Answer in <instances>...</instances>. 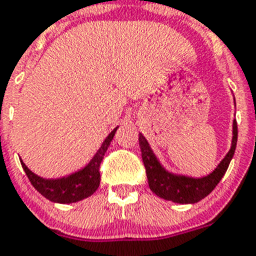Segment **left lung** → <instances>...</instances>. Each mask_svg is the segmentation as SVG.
<instances>
[{
	"instance_id": "1",
	"label": "left lung",
	"mask_w": 256,
	"mask_h": 256,
	"mask_svg": "<svg viewBox=\"0 0 256 256\" xmlns=\"http://www.w3.org/2000/svg\"><path fill=\"white\" fill-rule=\"evenodd\" d=\"M237 138L238 126L237 122H234L233 144H232V148H230L229 153L226 154V157L224 158L221 164L214 168L212 174H209L208 176H204V178L194 179L188 178V176H180V175L178 176V175L170 174L164 170L157 161V158L152 152L145 137L140 133L138 142H140L141 156H142L148 183H149L152 192H154L162 199L180 202V204H194V202L204 199L214 190V187L218 184V182L222 179L224 174L226 172L230 161L234 156V152H236Z\"/></svg>"
}]
</instances>
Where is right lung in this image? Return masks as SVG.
Segmentation results:
<instances>
[{
  "label": "right lung",
  "instance_id": "add662e5",
  "mask_svg": "<svg viewBox=\"0 0 256 256\" xmlns=\"http://www.w3.org/2000/svg\"><path fill=\"white\" fill-rule=\"evenodd\" d=\"M118 128L110 133L102 146L95 154L92 162L86 166L84 170L69 175L66 178L61 179H43L35 175L32 171H30L27 166L20 161L22 168L26 172L27 178L31 182V184L35 187V190L42 194L44 198L54 202H61V204H69V202H76L80 200L85 199L92 196L99 187L100 182V164L103 161L107 148L112 141L115 132Z\"/></svg>",
  "mask_w": 256,
  "mask_h": 256
}]
</instances>
